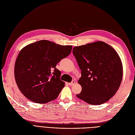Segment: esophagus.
I'll return each mask as SVG.
<instances>
[{"instance_id":"esophagus-1","label":"esophagus","mask_w":135,"mask_h":135,"mask_svg":"<svg viewBox=\"0 0 135 135\" xmlns=\"http://www.w3.org/2000/svg\"><path fill=\"white\" fill-rule=\"evenodd\" d=\"M75 83H76V81H75V80H73V81H72V82H71V83H69V85H73L75 84Z\"/></svg>"}]
</instances>
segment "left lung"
<instances>
[{
  "label": "left lung",
  "instance_id": "8db88e82",
  "mask_svg": "<svg viewBox=\"0 0 135 135\" xmlns=\"http://www.w3.org/2000/svg\"><path fill=\"white\" fill-rule=\"evenodd\" d=\"M73 54L81 70L78 83L81 92L76 96L89 104H104L113 97L123 78V65L117 52L102 41L76 46Z\"/></svg>",
  "mask_w": 135,
  "mask_h": 135
}]
</instances>
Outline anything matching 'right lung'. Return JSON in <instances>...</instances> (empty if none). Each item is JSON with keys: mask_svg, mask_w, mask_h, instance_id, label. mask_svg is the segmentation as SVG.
<instances>
[{"mask_svg": "<svg viewBox=\"0 0 135 135\" xmlns=\"http://www.w3.org/2000/svg\"><path fill=\"white\" fill-rule=\"evenodd\" d=\"M73 46H62L49 40L28 45L19 53L15 65L16 82L28 99L45 104L56 99L65 82L56 66L71 53Z\"/></svg>", "mask_w": 135, "mask_h": 135, "instance_id": "obj_1", "label": "right lung"}]
</instances>
